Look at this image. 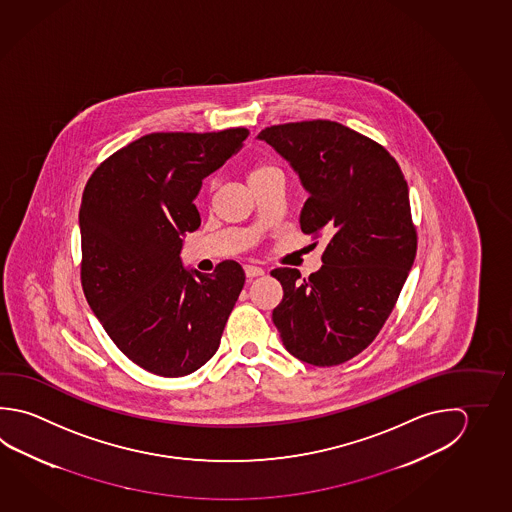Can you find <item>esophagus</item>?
Instances as JSON below:
<instances>
[{
    "instance_id": "1",
    "label": "esophagus",
    "mask_w": 512,
    "mask_h": 512,
    "mask_svg": "<svg viewBox=\"0 0 512 512\" xmlns=\"http://www.w3.org/2000/svg\"><path fill=\"white\" fill-rule=\"evenodd\" d=\"M265 274V270L261 269V267H256V265H245V276L247 278H258V276H263Z\"/></svg>"
}]
</instances>
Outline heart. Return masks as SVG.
<instances>
[{
	"label": "heart",
	"instance_id": "b5f03b06",
	"mask_svg": "<svg viewBox=\"0 0 512 512\" xmlns=\"http://www.w3.org/2000/svg\"><path fill=\"white\" fill-rule=\"evenodd\" d=\"M272 175H281L279 166H276L274 162H267V160H265V162H258V164L251 169V173H249V184L254 182V180L272 177Z\"/></svg>",
	"mask_w": 512,
	"mask_h": 512
}]
</instances>
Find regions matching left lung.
<instances>
[{"instance_id":"1","label":"left lung","mask_w":512,"mask_h":512,"mask_svg":"<svg viewBox=\"0 0 512 512\" xmlns=\"http://www.w3.org/2000/svg\"><path fill=\"white\" fill-rule=\"evenodd\" d=\"M299 175L305 234L328 236L323 265L301 278L274 269L283 299L272 312L289 354L335 366L381 332L417 254L408 184L381 144L339 122H289L258 135Z\"/></svg>"}]
</instances>
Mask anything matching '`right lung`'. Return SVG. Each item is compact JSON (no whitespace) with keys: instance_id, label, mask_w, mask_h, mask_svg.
<instances>
[{"instance_id":"1","label":"right lung","mask_w":512,"mask_h":512,"mask_svg":"<svg viewBox=\"0 0 512 512\" xmlns=\"http://www.w3.org/2000/svg\"><path fill=\"white\" fill-rule=\"evenodd\" d=\"M249 130L149 133L106 158L79 209L81 283L122 354L160 377H184L218 350L245 283L236 261L186 269L182 236L200 227L202 180L238 153Z\"/></svg>"}]
</instances>
